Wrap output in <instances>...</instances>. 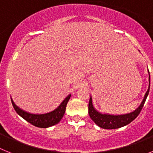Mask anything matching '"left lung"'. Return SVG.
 Listing matches in <instances>:
<instances>
[{"label":"left lung","mask_w":153,"mask_h":153,"mask_svg":"<svg viewBox=\"0 0 153 153\" xmlns=\"http://www.w3.org/2000/svg\"><path fill=\"white\" fill-rule=\"evenodd\" d=\"M149 84L148 90H147L145 96H144V98H143V101H142L140 106H139V107L136 108L134 111L131 112V113L121 115L102 113L100 112L97 111V109L94 108L93 105L92 97H90L88 108L89 114H90V117L92 119V120L98 126L105 129H118V128H120V127H123L124 126H126L129 123H130L132 121H133L138 117V115L140 114L143 106H144L147 97H148L149 88H150V75L149 76Z\"/></svg>","instance_id":"8db88e82"}]
</instances>
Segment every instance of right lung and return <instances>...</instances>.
Segmentation results:
<instances>
[{
	"mask_svg": "<svg viewBox=\"0 0 153 153\" xmlns=\"http://www.w3.org/2000/svg\"><path fill=\"white\" fill-rule=\"evenodd\" d=\"M70 97H71V94H69L55 109L49 113H42V114H35V113L25 111L24 109L18 107L14 103L12 98L10 99H11L12 105L19 116H21L23 119L35 126L40 127V128H47V127L56 125L61 120L65 113L67 104Z\"/></svg>",
	"mask_w": 153,
	"mask_h": 153,
	"instance_id": "obj_1",
	"label": "right lung"
}]
</instances>
